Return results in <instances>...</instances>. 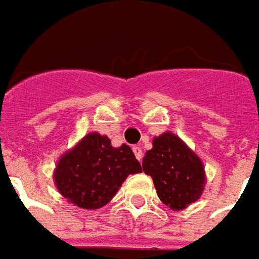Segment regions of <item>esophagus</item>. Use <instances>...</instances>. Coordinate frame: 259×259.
Wrapping results in <instances>:
<instances>
[{
    "instance_id": "esophagus-1",
    "label": "esophagus",
    "mask_w": 259,
    "mask_h": 259,
    "mask_svg": "<svg viewBox=\"0 0 259 259\" xmlns=\"http://www.w3.org/2000/svg\"><path fill=\"white\" fill-rule=\"evenodd\" d=\"M133 152H135L136 158L139 159V160H141V159H143V149H141V147H139V145L133 147Z\"/></svg>"
}]
</instances>
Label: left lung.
I'll return each mask as SVG.
<instances>
[{"label":"left lung","mask_w":259,"mask_h":259,"mask_svg":"<svg viewBox=\"0 0 259 259\" xmlns=\"http://www.w3.org/2000/svg\"><path fill=\"white\" fill-rule=\"evenodd\" d=\"M143 170L154 180L159 199L173 210L196 202L204 188L200 159L173 133L155 137L143 158Z\"/></svg>","instance_id":"8db88e82"}]
</instances>
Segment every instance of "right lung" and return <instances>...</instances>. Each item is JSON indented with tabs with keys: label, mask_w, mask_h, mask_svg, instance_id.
<instances>
[{
	"label": "right lung",
	"mask_w": 259,
	"mask_h": 259,
	"mask_svg": "<svg viewBox=\"0 0 259 259\" xmlns=\"http://www.w3.org/2000/svg\"><path fill=\"white\" fill-rule=\"evenodd\" d=\"M129 145L114 148L107 136L91 133L63 155L55 171L59 192L82 208H100L114 198L129 174L141 173Z\"/></svg>",
	"instance_id": "add662e5"
}]
</instances>
